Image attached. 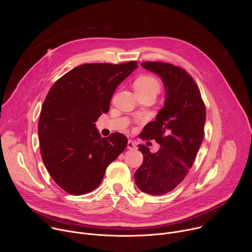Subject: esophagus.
Returning a JSON list of instances; mask_svg holds the SVG:
<instances>
[{"label": "esophagus", "instance_id": "esophagus-1", "mask_svg": "<svg viewBox=\"0 0 252 252\" xmlns=\"http://www.w3.org/2000/svg\"><path fill=\"white\" fill-rule=\"evenodd\" d=\"M127 149H128V150H135V149H136L135 142L132 141V140H128V141H127Z\"/></svg>", "mask_w": 252, "mask_h": 252}]
</instances>
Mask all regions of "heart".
<instances>
[{
    "label": "heart",
    "instance_id": "heart-1",
    "mask_svg": "<svg viewBox=\"0 0 252 252\" xmlns=\"http://www.w3.org/2000/svg\"><path fill=\"white\" fill-rule=\"evenodd\" d=\"M159 88H160V86H159V82L158 81V79L151 75L139 76L134 81L135 92L151 91V92H155L156 94H158L159 91Z\"/></svg>",
    "mask_w": 252,
    "mask_h": 252
}]
</instances>
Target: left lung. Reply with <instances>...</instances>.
Listing matches in <instances>:
<instances>
[{
    "label": "left lung",
    "instance_id": "1",
    "mask_svg": "<svg viewBox=\"0 0 252 252\" xmlns=\"http://www.w3.org/2000/svg\"><path fill=\"white\" fill-rule=\"evenodd\" d=\"M141 65L161 78L165 101L156 121L141 131V137L156 139L160 148L152 154L146 146H138L143 161L133 176L142 192L160 195L175 189L192 166L204 135L205 105L198 87L184 68L160 62Z\"/></svg>",
    "mask_w": 252,
    "mask_h": 252
}]
</instances>
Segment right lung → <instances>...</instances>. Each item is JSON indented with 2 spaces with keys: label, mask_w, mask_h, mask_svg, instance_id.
I'll list each match as a JSON object with an SVG mask.
<instances>
[{
  "label": "right lung",
  "mask_w": 252,
  "mask_h": 252,
  "mask_svg": "<svg viewBox=\"0 0 252 252\" xmlns=\"http://www.w3.org/2000/svg\"><path fill=\"white\" fill-rule=\"evenodd\" d=\"M136 67L135 61L81 64L49 91L38 126L41 156L55 183L67 193L95 189L106 167L126 150L123 133L101 137L94 123L109 112L116 89Z\"/></svg>",
  "instance_id": "1"
}]
</instances>
